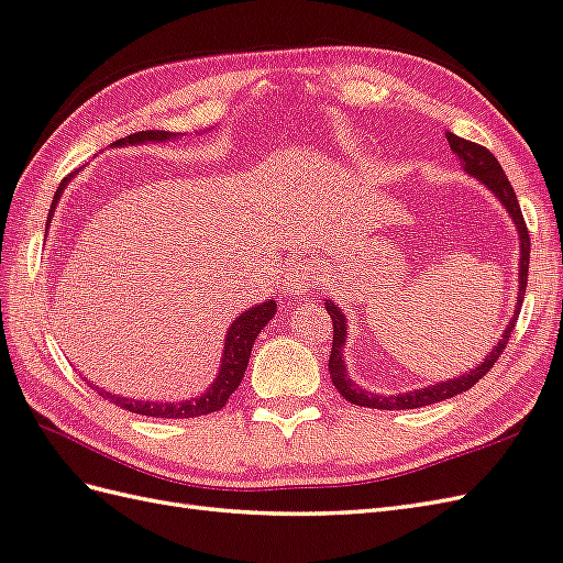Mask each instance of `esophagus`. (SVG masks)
Returning <instances> with one entry per match:
<instances>
[{
    "mask_svg": "<svg viewBox=\"0 0 563 563\" xmlns=\"http://www.w3.org/2000/svg\"><path fill=\"white\" fill-rule=\"evenodd\" d=\"M316 278H319V276H313L311 268L297 266V268H292L290 278H287L285 287H287V292H290L292 297H299V295H305L309 290V287L316 283Z\"/></svg>",
    "mask_w": 563,
    "mask_h": 563,
    "instance_id": "34e87169",
    "label": "esophagus"
}]
</instances>
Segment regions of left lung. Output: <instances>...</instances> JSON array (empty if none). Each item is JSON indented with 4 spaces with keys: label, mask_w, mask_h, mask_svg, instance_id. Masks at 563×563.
<instances>
[{
    "label": "left lung",
    "mask_w": 563,
    "mask_h": 563,
    "mask_svg": "<svg viewBox=\"0 0 563 563\" xmlns=\"http://www.w3.org/2000/svg\"><path fill=\"white\" fill-rule=\"evenodd\" d=\"M446 142H450V150L459 156L461 166L473 176L478 183H483L489 192H493L499 205L507 209L509 219L514 221L516 230H518V295H516V307L511 319L504 328L501 338L497 340V344L493 350L487 352V356L478 366H473L471 371L461 373L456 378L450 380H442L435 385H428V387H416V390L409 393H399V395H376V393H368L364 390L362 385H356L350 376L347 371V362H344V344H347V316L342 313V309L335 305L333 299H325V311L330 313V319H333V350H330V358H328V371H330V378H333V385L338 387V393L352 401L356 407H368V409H419V407H428V405H435V401L442 399H450L454 395H461L471 390V387L478 383L485 373L497 364L499 354L507 347V342L514 333V325L518 321V311H521L523 305V295H526V285H528V258H530V238H528V228L523 221V213L521 207H518V199L514 187L509 183V178L504 176V170L499 166L497 158L493 156V152H487L485 147L475 142H468L464 137H459L454 133H446Z\"/></svg>",
    "instance_id": "obj_1"
}]
</instances>
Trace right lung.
Masks as SVG:
<instances>
[{
  "label": "right lung",
  "mask_w": 563,
  "mask_h": 563,
  "mask_svg": "<svg viewBox=\"0 0 563 563\" xmlns=\"http://www.w3.org/2000/svg\"><path fill=\"white\" fill-rule=\"evenodd\" d=\"M180 137V133H168V131H140L128 137H121L113 142V147H125V144H147V142H168ZM74 178L70 173L68 178L62 180L59 190H56L54 199H52V209H49V219L54 216L56 205L64 195V187ZM49 225V223H47ZM276 299L262 301V305H254L252 309H247L244 313H240L238 319L230 323L228 333H225V342H223V356H221V366H219V376L213 378V383L209 385L207 393H201L199 397L192 399H183V401H144V399H128L121 395H111L102 387L90 385L95 390L102 395L104 399H109L111 405H117L125 411H133L140 416H154V419H195V416H205V413H213L225 407L228 397L238 390V385L244 378V371H247L250 364V354L254 347V340L258 338V333L266 328V323L276 316Z\"/></svg>",
  "instance_id": "add662e5"
}]
</instances>
